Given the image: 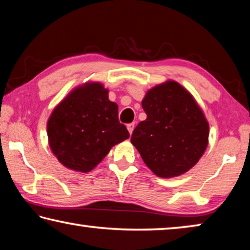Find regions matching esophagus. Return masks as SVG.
I'll return each instance as SVG.
<instances>
[{"instance_id":"1","label":"esophagus","mask_w":250,"mask_h":250,"mask_svg":"<svg viewBox=\"0 0 250 250\" xmlns=\"http://www.w3.org/2000/svg\"><path fill=\"white\" fill-rule=\"evenodd\" d=\"M126 129H128V131H129V133H130V134H132V132H133V129H134V124H129L128 125H126Z\"/></svg>"}]
</instances>
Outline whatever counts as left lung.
<instances>
[{"mask_svg": "<svg viewBox=\"0 0 250 250\" xmlns=\"http://www.w3.org/2000/svg\"><path fill=\"white\" fill-rule=\"evenodd\" d=\"M146 119L131 135L142 160L161 177L179 176L204 153L209 126L202 110L180 83L167 82L147 91L142 101Z\"/></svg>", "mask_w": 250, "mask_h": 250, "instance_id": "8db88e82", "label": "left lung"}]
</instances>
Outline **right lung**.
Segmentation results:
<instances>
[{
	"label": "right lung",
	"mask_w": 250,
	"mask_h": 250,
	"mask_svg": "<svg viewBox=\"0 0 250 250\" xmlns=\"http://www.w3.org/2000/svg\"><path fill=\"white\" fill-rule=\"evenodd\" d=\"M49 146L59 162L89 172L111 147L130 137L118 119V105L99 83L76 88L54 109L47 122Z\"/></svg>",
	"instance_id": "add662e5"
}]
</instances>
